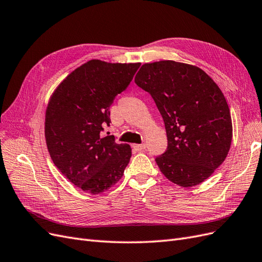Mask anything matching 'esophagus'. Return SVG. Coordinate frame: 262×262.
I'll list each match as a JSON object with an SVG mask.
<instances>
[{
  "mask_svg": "<svg viewBox=\"0 0 262 262\" xmlns=\"http://www.w3.org/2000/svg\"><path fill=\"white\" fill-rule=\"evenodd\" d=\"M133 147L138 150H143L146 148V144H144V143L143 144H134Z\"/></svg>",
  "mask_w": 262,
  "mask_h": 262,
  "instance_id": "obj_1",
  "label": "esophagus"
}]
</instances>
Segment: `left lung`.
<instances>
[{"label":"left lung","instance_id":"left-lung-1","mask_svg":"<svg viewBox=\"0 0 262 262\" xmlns=\"http://www.w3.org/2000/svg\"><path fill=\"white\" fill-rule=\"evenodd\" d=\"M154 99L168 146L155 158L164 176L189 188L225 161L233 126L223 93L201 69L175 61L145 63L134 78Z\"/></svg>","mask_w":262,"mask_h":262}]
</instances>
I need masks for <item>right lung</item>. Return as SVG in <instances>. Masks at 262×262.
<instances>
[{
  "mask_svg": "<svg viewBox=\"0 0 262 262\" xmlns=\"http://www.w3.org/2000/svg\"><path fill=\"white\" fill-rule=\"evenodd\" d=\"M140 66L91 60L52 94L46 112L47 146L58 169L83 191L98 194L112 188L130 162V145L101 132L112 122L109 107Z\"/></svg>",
  "mask_w": 262,
  "mask_h": 262,
  "instance_id": "right-lung-1",
  "label": "right lung"
}]
</instances>
